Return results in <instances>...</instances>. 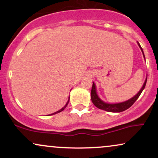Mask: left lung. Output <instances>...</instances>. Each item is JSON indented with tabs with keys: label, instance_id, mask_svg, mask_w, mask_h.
<instances>
[{
	"label": "left lung",
	"instance_id": "1",
	"mask_svg": "<svg viewBox=\"0 0 158 158\" xmlns=\"http://www.w3.org/2000/svg\"><path fill=\"white\" fill-rule=\"evenodd\" d=\"M138 44L139 48L141 49L143 52V57L145 59V56L144 53H143V50L141 46L139 45V42H137ZM146 81H147V77H146V81H145L144 84H143L142 88H141L140 90L137 93L135 97H133L131 99H128V100L126 101V102H120V103H116V104H110V103H106L105 102H103L102 99H100V98L98 97L97 94V90H96V85L93 82V85H92V89H91V92H90V97H91V101L92 102L94 103V105L97 108H99V109H102L104 110H106V111L108 112H122L123 110H126L128 108H129L135 102V101L138 99V97H139L143 89L145 88V86H146Z\"/></svg>",
	"mask_w": 158,
	"mask_h": 158
}]
</instances>
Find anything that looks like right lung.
Instances as JSON below:
<instances>
[{
    "instance_id": "obj_1",
    "label": "right lung",
    "mask_w": 158,
    "mask_h": 158,
    "mask_svg": "<svg viewBox=\"0 0 158 158\" xmlns=\"http://www.w3.org/2000/svg\"><path fill=\"white\" fill-rule=\"evenodd\" d=\"M69 100H70V97H69V99H68V102L66 103V105H65V106L63 107L62 108H61V109H60L59 110H58V111H56V112H55V113H53V114H50V115H52V114H57V113H59V112H61V111H62L65 108H66L67 107V106H68V102H69Z\"/></svg>"
}]
</instances>
